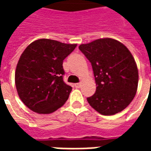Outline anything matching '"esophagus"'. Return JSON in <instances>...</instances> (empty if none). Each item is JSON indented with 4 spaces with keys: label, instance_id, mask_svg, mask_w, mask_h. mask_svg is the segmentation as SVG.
<instances>
[{
    "label": "esophagus",
    "instance_id": "esophagus-1",
    "mask_svg": "<svg viewBox=\"0 0 151 151\" xmlns=\"http://www.w3.org/2000/svg\"><path fill=\"white\" fill-rule=\"evenodd\" d=\"M81 85H82V84H81L80 82H78V83H76L75 87L76 88H79V87H81Z\"/></svg>",
    "mask_w": 151,
    "mask_h": 151
}]
</instances>
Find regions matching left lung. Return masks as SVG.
Returning a JSON list of instances; mask_svg holds the SVG:
<instances>
[{
    "label": "left lung",
    "mask_w": 151,
    "mask_h": 151,
    "mask_svg": "<svg viewBox=\"0 0 151 151\" xmlns=\"http://www.w3.org/2000/svg\"><path fill=\"white\" fill-rule=\"evenodd\" d=\"M79 49L91 63L96 91L89 104L104 116L120 112L132 102L138 84V70L129 50L119 41L99 39Z\"/></svg>",
    "instance_id": "1"
}]
</instances>
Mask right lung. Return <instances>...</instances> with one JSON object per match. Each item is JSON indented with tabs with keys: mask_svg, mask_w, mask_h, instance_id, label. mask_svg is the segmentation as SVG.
Returning <instances> with one entry per match:
<instances>
[{
	"mask_svg": "<svg viewBox=\"0 0 151 151\" xmlns=\"http://www.w3.org/2000/svg\"><path fill=\"white\" fill-rule=\"evenodd\" d=\"M76 46L40 39L24 50L16 68L15 85L19 98L31 111L49 114L65 104L72 87L63 80V60Z\"/></svg>",
	"mask_w": 151,
	"mask_h": 151,
	"instance_id": "add662e5",
	"label": "right lung"
}]
</instances>
